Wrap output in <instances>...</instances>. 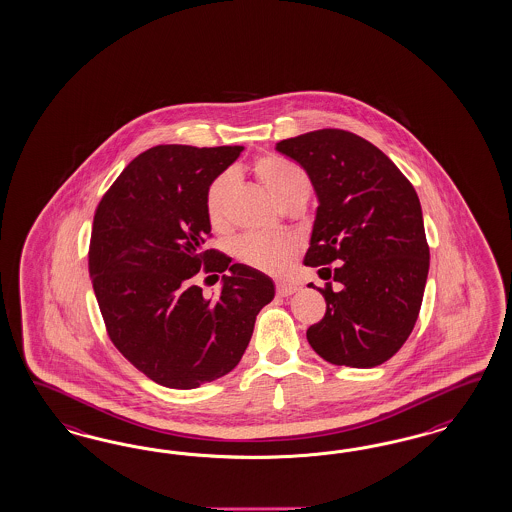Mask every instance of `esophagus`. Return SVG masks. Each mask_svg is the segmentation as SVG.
I'll list each match as a JSON object with an SVG mask.
<instances>
[{"label":"esophagus","mask_w":512,"mask_h":512,"mask_svg":"<svg viewBox=\"0 0 512 512\" xmlns=\"http://www.w3.org/2000/svg\"><path fill=\"white\" fill-rule=\"evenodd\" d=\"M276 291H278V295L291 296L298 291V287H296L295 283H291V281H278L276 283Z\"/></svg>","instance_id":"1"}]
</instances>
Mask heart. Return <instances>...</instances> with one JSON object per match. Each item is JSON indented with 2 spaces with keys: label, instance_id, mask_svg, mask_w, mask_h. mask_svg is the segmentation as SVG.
<instances>
[{
  "label": "heart",
  "instance_id": "1",
  "mask_svg": "<svg viewBox=\"0 0 512 512\" xmlns=\"http://www.w3.org/2000/svg\"><path fill=\"white\" fill-rule=\"evenodd\" d=\"M253 172L257 180L266 187V191L285 206L296 199H308L311 182L308 172L293 161L279 155H263L255 161ZM231 186L229 176H219L208 189L204 197L206 216L214 229L225 225V202ZM295 240L287 236L270 234H249L236 242V257L255 270L279 274L289 268L296 255Z\"/></svg>",
  "mask_w": 512,
  "mask_h": 512
}]
</instances>
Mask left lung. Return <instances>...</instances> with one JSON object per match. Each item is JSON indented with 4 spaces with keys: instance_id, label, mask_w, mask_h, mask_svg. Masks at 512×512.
Listing matches in <instances>:
<instances>
[{
    "instance_id": "1",
    "label": "left lung",
    "mask_w": 512,
    "mask_h": 512,
    "mask_svg": "<svg viewBox=\"0 0 512 512\" xmlns=\"http://www.w3.org/2000/svg\"><path fill=\"white\" fill-rule=\"evenodd\" d=\"M276 150L308 172L319 199L304 263L325 266L323 279L336 281L310 283L326 311L308 341L330 364L375 368L419 319L430 268L419 195L377 146L343 129L281 140Z\"/></svg>"
}]
</instances>
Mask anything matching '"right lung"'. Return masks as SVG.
Instances as JSON below:
<instances>
[{"label": "right lung", "mask_w": 512, "mask_h": 512, "mask_svg": "<svg viewBox=\"0 0 512 512\" xmlns=\"http://www.w3.org/2000/svg\"><path fill=\"white\" fill-rule=\"evenodd\" d=\"M244 146L159 144L135 157L93 216L88 266L114 347L163 387H201L231 372L274 283L204 248L212 236L206 189ZM229 271L222 295L194 283Z\"/></svg>", "instance_id": "obj_1"}]
</instances>
